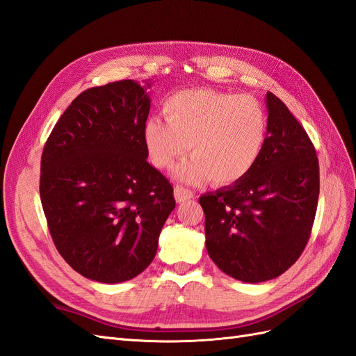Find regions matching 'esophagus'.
Listing matches in <instances>:
<instances>
[{"mask_svg": "<svg viewBox=\"0 0 356 356\" xmlns=\"http://www.w3.org/2000/svg\"><path fill=\"white\" fill-rule=\"evenodd\" d=\"M193 197H195V193H193V190H188V188L182 187V186H177L175 187V199H177V202L181 203V202L190 200Z\"/></svg>", "mask_w": 356, "mask_h": 356, "instance_id": "esophagus-1", "label": "esophagus"}]
</instances>
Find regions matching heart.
Here are the masks:
<instances>
[{
    "instance_id": "heart-1",
    "label": "heart",
    "mask_w": 356,
    "mask_h": 356,
    "mask_svg": "<svg viewBox=\"0 0 356 356\" xmlns=\"http://www.w3.org/2000/svg\"><path fill=\"white\" fill-rule=\"evenodd\" d=\"M166 122L148 118L144 141L153 165L172 169L187 153L193 159L178 168L186 181L209 177L215 184L245 178L261 157L268 118L263 104L251 95L213 89L181 90L163 105Z\"/></svg>"
}]
</instances>
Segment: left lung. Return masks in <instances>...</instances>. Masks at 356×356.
Instances as JSON below:
<instances>
[{
    "label": "left lung",
    "instance_id": "obj_1",
    "mask_svg": "<svg viewBox=\"0 0 356 356\" xmlns=\"http://www.w3.org/2000/svg\"><path fill=\"white\" fill-rule=\"evenodd\" d=\"M268 131L261 157L234 184L207 193V250L238 281L281 276L305 251L319 197V161L309 135L286 105L267 92Z\"/></svg>",
    "mask_w": 356,
    "mask_h": 356
}]
</instances>
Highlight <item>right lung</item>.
Instances as JSON below:
<instances>
[{"label":"right lung","instance_id":"obj_1","mask_svg":"<svg viewBox=\"0 0 356 356\" xmlns=\"http://www.w3.org/2000/svg\"><path fill=\"white\" fill-rule=\"evenodd\" d=\"M148 113L134 80L90 88L42 148L40 197L53 243L92 281L118 284L145 270L175 208L169 179L147 161Z\"/></svg>","mask_w":356,"mask_h":356}]
</instances>
